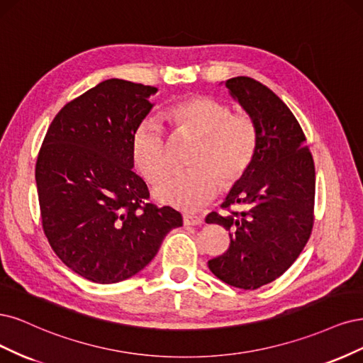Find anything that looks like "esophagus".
Returning a JSON list of instances; mask_svg holds the SVG:
<instances>
[{"mask_svg": "<svg viewBox=\"0 0 363 363\" xmlns=\"http://www.w3.org/2000/svg\"><path fill=\"white\" fill-rule=\"evenodd\" d=\"M203 220L202 217L199 216H190V214H185L184 216V225L185 226H197V225H202Z\"/></svg>", "mask_w": 363, "mask_h": 363, "instance_id": "34e87169", "label": "esophagus"}]
</instances>
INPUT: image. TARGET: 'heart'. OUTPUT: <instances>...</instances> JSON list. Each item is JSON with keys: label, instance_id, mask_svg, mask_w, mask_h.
Here are the masks:
<instances>
[{"label": "heart", "instance_id": "1", "mask_svg": "<svg viewBox=\"0 0 363 363\" xmlns=\"http://www.w3.org/2000/svg\"><path fill=\"white\" fill-rule=\"evenodd\" d=\"M179 134L201 138L190 160L193 170L172 173L154 189L162 205L196 211L211 202L218 186L230 189L253 164L258 131L245 114H232L229 105L208 96L179 99L162 113ZM131 158L142 177L155 182L169 170V143L155 121L140 122L131 138Z\"/></svg>", "mask_w": 363, "mask_h": 363}]
</instances>
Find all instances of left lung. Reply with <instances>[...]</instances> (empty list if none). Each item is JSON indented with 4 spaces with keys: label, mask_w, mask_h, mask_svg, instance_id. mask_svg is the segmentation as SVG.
Wrapping results in <instances>:
<instances>
[{
    "label": "left lung",
    "mask_w": 363,
    "mask_h": 363,
    "mask_svg": "<svg viewBox=\"0 0 363 363\" xmlns=\"http://www.w3.org/2000/svg\"><path fill=\"white\" fill-rule=\"evenodd\" d=\"M225 86L253 121L258 149L223 202V208L244 205V211L211 213L205 220L230 237L229 249L208 267L230 286L256 289L282 276L305 249L313 225L315 167L306 137L282 99L249 77Z\"/></svg>",
    "instance_id": "left-lung-1"
}]
</instances>
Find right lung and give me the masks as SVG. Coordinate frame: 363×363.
Segmentation results:
<instances>
[{"instance_id":"right-lung-1","label":"right lung","mask_w":363,"mask_h":363,"mask_svg":"<svg viewBox=\"0 0 363 363\" xmlns=\"http://www.w3.org/2000/svg\"><path fill=\"white\" fill-rule=\"evenodd\" d=\"M157 87L111 78L66 104L51 122L36 162L42 225L52 250L96 284L133 277L182 226L170 206L147 203L133 172L131 138L155 104Z\"/></svg>"}]
</instances>
